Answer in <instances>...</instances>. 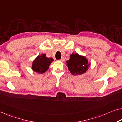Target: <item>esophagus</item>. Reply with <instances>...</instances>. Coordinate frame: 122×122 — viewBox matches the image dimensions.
Wrapping results in <instances>:
<instances>
[{"label":"esophagus","instance_id":"obj_1","mask_svg":"<svg viewBox=\"0 0 122 122\" xmlns=\"http://www.w3.org/2000/svg\"><path fill=\"white\" fill-rule=\"evenodd\" d=\"M59 61H61V62L65 61V58L64 57H62L60 60H59Z\"/></svg>","mask_w":122,"mask_h":122}]
</instances>
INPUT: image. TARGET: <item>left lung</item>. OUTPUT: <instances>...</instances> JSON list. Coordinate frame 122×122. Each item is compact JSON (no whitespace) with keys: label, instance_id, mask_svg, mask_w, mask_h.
Instances as JSON below:
<instances>
[{"label":"left lung","instance_id":"1","mask_svg":"<svg viewBox=\"0 0 122 122\" xmlns=\"http://www.w3.org/2000/svg\"><path fill=\"white\" fill-rule=\"evenodd\" d=\"M66 63L71 73L75 76L84 73L90 66V63L84 56L77 53L71 54L70 59L67 61Z\"/></svg>","mask_w":122,"mask_h":122}]
</instances>
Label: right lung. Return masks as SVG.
<instances>
[{"label": "right lung", "instance_id": "obj_1", "mask_svg": "<svg viewBox=\"0 0 122 122\" xmlns=\"http://www.w3.org/2000/svg\"><path fill=\"white\" fill-rule=\"evenodd\" d=\"M53 61L52 58L47 57L44 54H41L33 61L32 70L39 74H43L48 71L51 63Z\"/></svg>", "mask_w": 122, "mask_h": 122}]
</instances>
